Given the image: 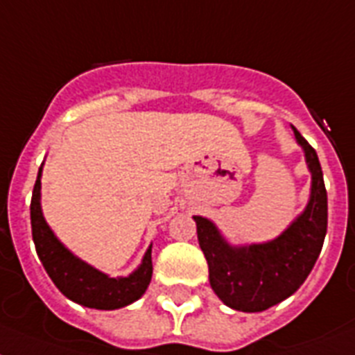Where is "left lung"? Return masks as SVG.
<instances>
[{"mask_svg":"<svg viewBox=\"0 0 355 355\" xmlns=\"http://www.w3.org/2000/svg\"><path fill=\"white\" fill-rule=\"evenodd\" d=\"M312 173L311 200L293 225L272 242L231 247L214 223L202 216L196 222L198 243L209 265V284L216 296L234 311L261 312L287 300L311 274L327 234V189L318 153L297 132Z\"/></svg>","mask_w":355,"mask_h":355,"instance_id":"8db88e82","label":"left lung"}]
</instances>
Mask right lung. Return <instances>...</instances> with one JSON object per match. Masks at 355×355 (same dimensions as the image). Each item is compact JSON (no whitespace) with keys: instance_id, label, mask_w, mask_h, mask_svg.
<instances>
[{"instance_id":"add662e5","label":"right lung","mask_w":355,"mask_h":355,"mask_svg":"<svg viewBox=\"0 0 355 355\" xmlns=\"http://www.w3.org/2000/svg\"><path fill=\"white\" fill-rule=\"evenodd\" d=\"M41 168L34 184L31 202L32 238L35 251L40 256L44 270L49 272L55 287L68 300L79 305L115 311L126 306L146 293L151 282L153 263H151V247L146 251L141 267L128 278H108L88 263L71 254L67 247L53 236L52 229L46 225L41 213Z\"/></svg>"}]
</instances>
